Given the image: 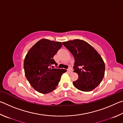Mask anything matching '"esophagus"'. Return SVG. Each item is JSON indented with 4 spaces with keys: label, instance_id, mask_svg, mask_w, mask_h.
Listing matches in <instances>:
<instances>
[{
    "label": "esophagus",
    "instance_id": "obj_1",
    "mask_svg": "<svg viewBox=\"0 0 123 123\" xmlns=\"http://www.w3.org/2000/svg\"><path fill=\"white\" fill-rule=\"evenodd\" d=\"M67 71H68V72H69V73H72L73 72V69H72L71 68H69V69H67Z\"/></svg>",
    "mask_w": 123,
    "mask_h": 123
}]
</instances>
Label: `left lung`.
Masks as SVG:
<instances>
[{"label": "left lung", "mask_w": 123, "mask_h": 123, "mask_svg": "<svg viewBox=\"0 0 123 123\" xmlns=\"http://www.w3.org/2000/svg\"><path fill=\"white\" fill-rule=\"evenodd\" d=\"M63 44L75 59L74 72L78 79L73 82L79 90L89 92L100 84L104 76L105 63L100 54L92 46L81 39L64 42Z\"/></svg>", "instance_id": "left-lung-1"}]
</instances>
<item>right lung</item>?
<instances>
[{
    "mask_svg": "<svg viewBox=\"0 0 123 123\" xmlns=\"http://www.w3.org/2000/svg\"><path fill=\"white\" fill-rule=\"evenodd\" d=\"M62 45L60 42L42 39L30 48L25 57V75L31 86L39 93L47 94L56 89L62 75L67 71L52 66H57L53 57Z\"/></svg>",
    "mask_w": 123,
    "mask_h": 123,
    "instance_id": "right-lung-1",
    "label": "right lung"
}]
</instances>
